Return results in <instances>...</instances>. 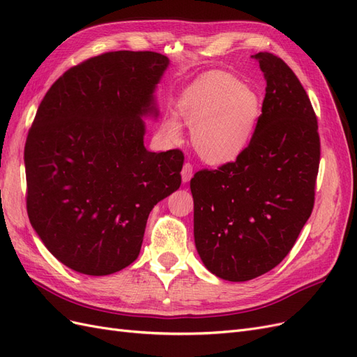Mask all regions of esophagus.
<instances>
[{
    "mask_svg": "<svg viewBox=\"0 0 357 357\" xmlns=\"http://www.w3.org/2000/svg\"><path fill=\"white\" fill-rule=\"evenodd\" d=\"M192 177H193V167H192V164H189V162H186V164L181 168V181L188 183Z\"/></svg>",
    "mask_w": 357,
    "mask_h": 357,
    "instance_id": "obj_1",
    "label": "esophagus"
}]
</instances>
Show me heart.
<instances>
[{
  "instance_id": "b5f03b06",
  "label": "heart",
  "mask_w": 357,
  "mask_h": 357,
  "mask_svg": "<svg viewBox=\"0 0 357 357\" xmlns=\"http://www.w3.org/2000/svg\"><path fill=\"white\" fill-rule=\"evenodd\" d=\"M176 110L192 131V144L199 158L222 167L235 162L250 146L262 104L256 92L232 74L210 71L181 92ZM159 131L172 144L183 139L181 123L174 116H167Z\"/></svg>"
}]
</instances>
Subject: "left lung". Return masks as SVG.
I'll use <instances>...</instances> for the list:
<instances>
[{
	"mask_svg": "<svg viewBox=\"0 0 357 357\" xmlns=\"http://www.w3.org/2000/svg\"><path fill=\"white\" fill-rule=\"evenodd\" d=\"M252 58L266 89L250 146L190 180L198 255L228 282L256 278L287 256L311 215L320 162L317 119L295 73L273 53Z\"/></svg>",
	"mask_w": 357,
	"mask_h": 357,
	"instance_id": "8db88e82",
	"label": "left lung"
}]
</instances>
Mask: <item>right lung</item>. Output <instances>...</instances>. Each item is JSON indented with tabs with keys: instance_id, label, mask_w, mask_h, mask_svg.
<instances>
[{
	"instance_id": "obj_1",
	"label": "right lung",
	"mask_w": 357,
	"mask_h": 357,
	"mask_svg": "<svg viewBox=\"0 0 357 357\" xmlns=\"http://www.w3.org/2000/svg\"><path fill=\"white\" fill-rule=\"evenodd\" d=\"M169 59L109 52L70 68L43 98L25 144L32 228L59 262L109 275L139 255L155 205L181 185L180 150L149 152L144 117Z\"/></svg>"
}]
</instances>
